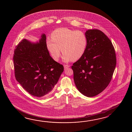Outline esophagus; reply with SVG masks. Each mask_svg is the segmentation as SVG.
Here are the masks:
<instances>
[{
  "mask_svg": "<svg viewBox=\"0 0 132 132\" xmlns=\"http://www.w3.org/2000/svg\"><path fill=\"white\" fill-rule=\"evenodd\" d=\"M64 68H65V69H67V68L70 67V66L68 65H64Z\"/></svg>",
  "mask_w": 132,
  "mask_h": 132,
  "instance_id": "obj_1",
  "label": "esophagus"
}]
</instances>
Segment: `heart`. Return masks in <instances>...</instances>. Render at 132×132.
<instances>
[{"label":"heart","mask_w":132,"mask_h":132,"mask_svg":"<svg viewBox=\"0 0 132 132\" xmlns=\"http://www.w3.org/2000/svg\"><path fill=\"white\" fill-rule=\"evenodd\" d=\"M51 37V39H47L46 46L55 61L59 60L61 56L60 49L64 54L63 60L67 62L81 59L87 48V36L81 31L67 28H58L52 32Z\"/></svg>","instance_id":"1"}]
</instances>
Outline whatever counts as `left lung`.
Masks as SVG:
<instances>
[{
	"instance_id": "left-lung-1",
	"label": "left lung",
	"mask_w": 132,
	"mask_h": 132,
	"mask_svg": "<svg viewBox=\"0 0 132 132\" xmlns=\"http://www.w3.org/2000/svg\"><path fill=\"white\" fill-rule=\"evenodd\" d=\"M85 34L88 40L86 51L71 68L77 89L84 96L92 97L109 85L117 60L112 42L102 31L88 30Z\"/></svg>"
}]
</instances>
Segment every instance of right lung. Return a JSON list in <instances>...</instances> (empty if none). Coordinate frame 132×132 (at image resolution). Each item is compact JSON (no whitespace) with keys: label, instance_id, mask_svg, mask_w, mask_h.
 Segmentation results:
<instances>
[{"label":"right lung","instance_id":"right-lung-1","mask_svg":"<svg viewBox=\"0 0 132 132\" xmlns=\"http://www.w3.org/2000/svg\"><path fill=\"white\" fill-rule=\"evenodd\" d=\"M32 43L23 39L16 46L13 56L14 75L23 88L31 95L42 97L51 92L64 71V67L50 55L46 36Z\"/></svg>","mask_w":132,"mask_h":132}]
</instances>
